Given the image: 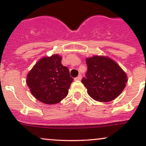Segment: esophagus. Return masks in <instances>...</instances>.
Here are the masks:
<instances>
[{"label": "esophagus", "mask_w": 146, "mask_h": 146, "mask_svg": "<svg viewBox=\"0 0 146 146\" xmlns=\"http://www.w3.org/2000/svg\"><path fill=\"white\" fill-rule=\"evenodd\" d=\"M82 79V75H79L77 78H75L74 80H75V81H77V80H81Z\"/></svg>", "instance_id": "1"}]
</instances>
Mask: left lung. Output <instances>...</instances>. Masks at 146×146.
Masks as SVG:
<instances>
[{
    "label": "left lung",
    "instance_id": "8db88e82",
    "mask_svg": "<svg viewBox=\"0 0 146 146\" xmlns=\"http://www.w3.org/2000/svg\"><path fill=\"white\" fill-rule=\"evenodd\" d=\"M88 70L82 83L87 93L95 101H113L121 93L128 79L119 65L111 58L104 56L87 58Z\"/></svg>",
    "mask_w": 146,
    "mask_h": 146
}]
</instances>
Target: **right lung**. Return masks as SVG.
<instances>
[{
    "mask_svg": "<svg viewBox=\"0 0 146 146\" xmlns=\"http://www.w3.org/2000/svg\"><path fill=\"white\" fill-rule=\"evenodd\" d=\"M62 57L54 54L38 60L27 76L30 92L45 104H56L66 97L73 79L68 68L61 63Z\"/></svg>",
    "mask_w": 146,
    "mask_h": 146,
    "instance_id": "1",
    "label": "right lung"
}]
</instances>
